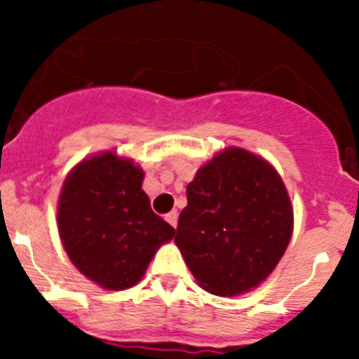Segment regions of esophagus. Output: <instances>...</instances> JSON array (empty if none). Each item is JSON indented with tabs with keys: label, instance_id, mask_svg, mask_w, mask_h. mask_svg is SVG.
Returning <instances> with one entry per match:
<instances>
[{
	"label": "esophagus",
	"instance_id": "obj_1",
	"mask_svg": "<svg viewBox=\"0 0 359 359\" xmlns=\"http://www.w3.org/2000/svg\"><path fill=\"white\" fill-rule=\"evenodd\" d=\"M165 219H167V223H169L170 226L176 228V224H177V212L176 210H172L170 214H167V217Z\"/></svg>",
	"mask_w": 359,
	"mask_h": 359
}]
</instances>
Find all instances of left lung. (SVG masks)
<instances>
[{"label":"left lung","mask_w":359,"mask_h":359,"mask_svg":"<svg viewBox=\"0 0 359 359\" xmlns=\"http://www.w3.org/2000/svg\"><path fill=\"white\" fill-rule=\"evenodd\" d=\"M187 201L174 243L203 290L237 297L271 275L293 233V205L273 165L224 149L199 167Z\"/></svg>","instance_id":"1"}]
</instances>
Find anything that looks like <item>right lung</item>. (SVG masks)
<instances>
[{"mask_svg":"<svg viewBox=\"0 0 359 359\" xmlns=\"http://www.w3.org/2000/svg\"><path fill=\"white\" fill-rule=\"evenodd\" d=\"M144 170L115 151L79 161L62 183L57 228L73 266L107 291L129 290L176 230L151 210Z\"/></svg>","mask_w":359,"mask_h":359,"instance_id":"1","label":"right lung"}]
</instances>
